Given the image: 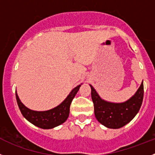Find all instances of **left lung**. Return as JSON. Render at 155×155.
Here are the masks:
<instances>
[{"label":"left lung","instance_id":"obj_1","mask_svg":"<svg viewBox=\"0 0 155 155\" xmlns=\"http://www.w3.org/2000/svg\"><path fill=\"white\" fill-rule=\"evenodd\" d=\"M90 86L95 118L107 128H120L125 126L137 115L142 104L144 97L143 82L134 95L123 103L105 102L99 97L94 88Z\"/></svg>","mask_w":155,"mask_h":155}]
</instances>
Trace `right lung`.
<instances>
[{
    "instance_id": "add662e5",
    "label": "right lung",
    "mask_w": 155,
    "mask_h": 155,
    "mask_svg": "<svg viewBox=\"0 0 155 155\" xmlns=\"http://www.w3.org/2000/svg\"><path fill=\"white\" fill-rule=\"evenodd\" d=\"M80 86L81 85H79L73 89L67 98L60 105L50 110L45 111V112H36V111L30 110L24 106V105H23L21 100L19 99L17 94L16 93L17 105L23 116L33 125L43 129L53 128L63 124L68 118L71 102L79 91Z\"/></svg>"
}]
</instances>
